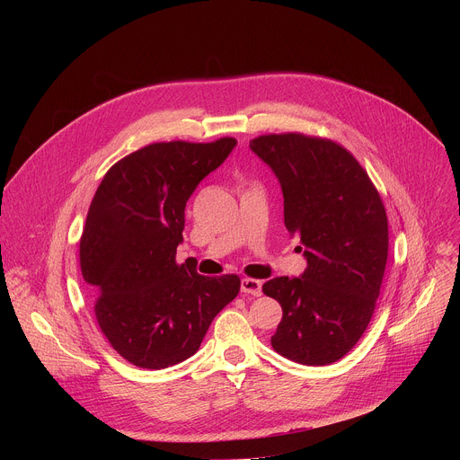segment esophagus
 <instances>
[{"mask_svg":"<svg viewBox=\"0 0 460 460\" xmlns=\"http://www.w3.org/2000/svg\"><path fill=\"white\" fill-rule=\"evenodd\" d=\"M240 289H242V293H245V295L260 296V295H261V282H260V280H254V279H242Z\"/></svg>","mask_w":460,"mask_h":460,"instance_id":"obj_1","label":"esophagus"}]
</instances>
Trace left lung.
I'll return each instance as SVG.
<instances>
[{"label":"left lung","mask_w":460,"mask_h":460,"mask_svg":"<svg viewBox=\"0 0 460 460\" xmlns=\"http://www.w3.org/2000/svg\"><path fill=\"white\" fill-rule=\"evenodd\" d=\"M251 149L277 174L286 229L300 238L307 260L302 277L261 286L284 313L271 346L304 366L333 364L360 341L380 295L389 245L380 194L333 140L261 135Z\"/></svg>","instance_id":"left-lung-1"}]
</instances>
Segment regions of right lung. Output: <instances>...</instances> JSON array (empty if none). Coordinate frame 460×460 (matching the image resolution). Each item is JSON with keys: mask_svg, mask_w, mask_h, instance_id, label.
I'll return each mask as SVG.
<instances>
[{"mask_svg": "<svg viewBox=\"0 0 460 460\" xmlns=\"http://www.w3.org/2000/svg\"><path fill=\"white\" fill-rule=\"evenodd\" d=\"M234 146L156 142L116 162L96 189L80 266L102 333L130 364L164 369L192 357L240 291L236 275L202 277L176 261L187 200Z\"/></svg>", "mask_w": 460, "mask_h": 460, "instance_id": "add662e5", "label": "right lung"}]
</instances>
